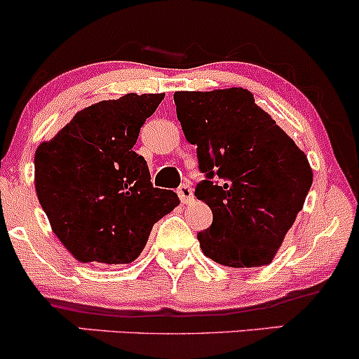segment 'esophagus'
I'll use <instances>...</instances> for the list:
<instances>
[{
    "label": "esophagus",
    "instance_id": "34e87169",
    "mask_svg": "<svg viewBox=\"0 0 359 359\" xmlns=\"http://www.w3.org/2000/svg\"><path fill=\"white\" fill-rule=\"evenodd\" d=\"M178 197L183 204H190V202L194 201V190H191L190 184L188 183L181 184V187L178 188Z\"/></svg>",
    "mask_w": 359,
    "mask_h": 359
}]
</instances>
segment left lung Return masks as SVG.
Here are the masks:
<instances>
[{"label": "left lung", "instance_id": "8db88e82", "mask_svg": "<svg viewBox=\"0 0 359 359\" xmlns=\"http://www.w3.org/2000/svg\"><path fill=\"white\" fill-rule=\"evenodd\" d=\"M175 103L205 175L195 197L212 210L202 252L230 268L269 264L311 188L308 157L243 88L176 91Z\"/></svg>", "mask_w": 359, "mask_h": 359}]
</instances>
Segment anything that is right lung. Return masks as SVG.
Returning a JSON list of instances; mask_svg holds the SVG:
<instances>
[{"mask_svg": "<svg viewBox=\"0 0 359 359\" xmlns=\"http://www.w3.org/2000/svg\"><path fill=\"white\" fill-rule=\"evenodd\" d=\"M162 100L164 93L103 100L36 150L39 204L77 261H135L154 224L180 204L175 191L154 188L147 161L133 150Z\"/></svg>", "mask_w": 359, "mask_h": 359, "instance_id": "add662e5", "label": "right lung"}]
</instances>
